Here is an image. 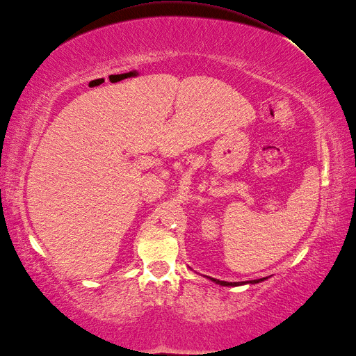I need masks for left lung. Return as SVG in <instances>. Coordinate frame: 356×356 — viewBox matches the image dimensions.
I'll list each match as a JSON object with an SVG mask.
<instances>
[{
  "label": "left lung",
  "mask_w": 356,
  "mask_h": 356,
  "mask_svg": "<svg viewBox=\"0 0 356 356\" xmlns=\"http://www.w3.org/2000/svg\"><path fill=\"white\" fill-rule=\"evenodd\" d=\"M211 280H213V278H211ZM213 281L220 284V285H227V287H228V285H232V287H234V285H240V284H246V282L254 284V282H259V281H263V280H254V281H246V282H227V281H219V280H213Z\"/></svg>",
  "instance_id": "left-lung-1"
}]
</instances>
